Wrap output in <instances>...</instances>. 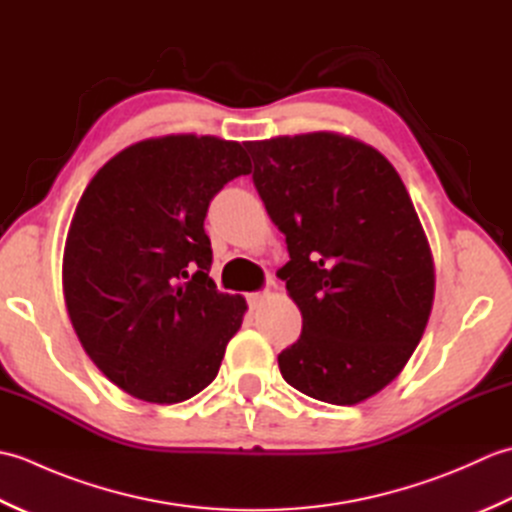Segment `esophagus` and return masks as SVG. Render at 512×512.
<instances>
[{
  "instance_id": "esophagus-1",
  "label": "esophagus",
  "mask_w": 512,
  "mask_h": 512,
  "mask_svg": "<svg viewBox=\"0 0 512 512\" xmlns=\"http://www.w3.org/2000/svg\"><path fill=\"white\" fill-rule=\"evenodd\" d=\"M270 284H275V281L270 279ZM268 297H270V290L250 292V295H248V306H250V308H259V306H262V303H264Z\"/></svg>"
}]
</instances>
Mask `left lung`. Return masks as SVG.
<instances>
[{
  "instance_id": "8db88e82",
  "label": "left lung",
  "mask_w": 512,
  "mask_h": 512,
  "mask_svg": "<svg viewBox=\"0 0 512 512\" xmlns=\"http://www.w3.org/2000/svg\"><path fill=\"white\" fill-rule=\"evenodd\" d=\"M253 182L286 235L279 270L301 310L281 376L330 405H358L407 365L427 328L436 273L391 162L361 140L310 132L250 140Z\"/></svg>"
}]
</instances>
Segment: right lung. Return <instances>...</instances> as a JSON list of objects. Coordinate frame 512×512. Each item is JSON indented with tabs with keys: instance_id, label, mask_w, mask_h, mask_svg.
<instances>
[{
	"instance_id": "right-lung-1",
	"label": "right lung",
	"mask_w": 512,
	"mask_h": 512,
	"mask_svg": "<svg viewBox=\"0 0 512 512\" xmlns=\"http://www.w3.org/2000/svg\"><path fill=\"white\" fill-rule=\"evenodd\" d=\"M235 140L147 138L107 160L83 191L63 250V295L94 365L129 396L189 400L220 372L246 299L217 292L209 202L250 173Z\"/></svg>"
}]
</instances>
